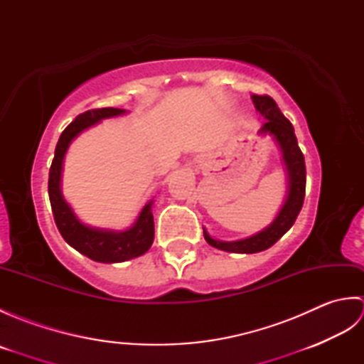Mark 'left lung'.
<instances>
[{
  "mask_svg": "<svg viewBox=\"0 0 364 364\" xmlns=\"http://www.w3.org/2000/svg\"><path fill=\"white\" fill-rule=\"evenodd\" d=\"M253 105L257 111L266 119L259 129V134H269L274 137L282 150L283 162L288 170V196L283 206L278 211L277 218L259 233L250 237L239 239V241H219L214 239L203 228L206 242L215 249L231 253H258L272 247L286 231H288L301 210L306 188V168L304 153L300 151L297 137L294 134V127L278 109L277 103L267 95H252Z\"/></svg>",
  "mask_w": 364,
  "mask_h": 364,
  "instance_id": "left-lung-1",
  "label": "left lung"
}]
</instances>
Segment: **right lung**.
Segmentation results:
<instances>
[{"label":"right lung","instance_id":"obj_1","mask_svg":"<svg viewBox=\"0 0 364 364\" xmlns=\"http://www.w3.org/2000/svg\"><path fill=\"white\" fill-rule=\"evenodd\" d=\"M125 112V109H119V107H102V109H92L80 114L60 134L50 167L48 194L54 222H56L59 233L75 250L98 262L128 261L141 257L150 249L154 239V222L151 214L153 200L146 202L133 227L128 230L114 231L89 227L76 218V214L60 192L63 162L68 145L84 129L97 125L100 120L117 117V115H123Z\"/></svg>","mask_w":364,"mask_h":364}]
</instances>
